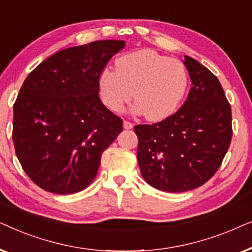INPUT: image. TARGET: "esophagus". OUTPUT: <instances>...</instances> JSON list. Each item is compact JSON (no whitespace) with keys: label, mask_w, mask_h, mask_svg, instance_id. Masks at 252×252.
I'll return each mask as SVG.
<instances>
[{"label":"esophagus","mask_w":252,"mask_h":252,"mask_svg":"<svg viewBox=\"0 0 252 252\" xmlns=\"http://www.w3.org/2000/svg\"><path fill=\"white\" fill-rule=\"evenodd\" d=\"M133 124L130 122H127V120H124V128L125 129H132L133 128Z\"/></svg>","instance_id":"1"}]
</instances>
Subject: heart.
Returning a JSON list of instances; mask_svg holds the SVG:
<instances>
[{"label":"heart","instance_id":"heart-1","mask_svg":"<svg viewBox=\"0 0 252 252\" xmlns=\"http://www.w3.org/2000/svg\"><path fill=\"white\" fill-rule=\"evenodd\" d=\"M188 74L180 61L151 49L125 54L116 61V72L99 75V95L106 108L120 112L134 92L133 112L144 113L149 120L171 116L187 91Z\"/></svg>","mask_w":252,"mask_h":252}]
</instances>
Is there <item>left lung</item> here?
<instances>
[{
  "label": "left lung",
  "instance_id": "left-lung-1",
  "mask_svg": "<svg viewBox=\"0 0 252 252\" xmlns=\"http://www.w3.org/2000/svg\"><path fill=\"white\" fill-rule=\"evenodd\" d=\"M191 88L174 115L153 125H136L137 161L151 187L191 190L211 179L232 140V109L218 78L185 56Z\"/></svg>",
  "mask_w": 252,
  "mask_h": 252
}]
</instances>
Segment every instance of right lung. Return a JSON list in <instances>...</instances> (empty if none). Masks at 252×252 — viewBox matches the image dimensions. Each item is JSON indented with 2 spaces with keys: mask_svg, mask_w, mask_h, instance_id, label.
Segmentation results:
<instances>
[{
  "mask_svg": "<svg viewBox=\"0 0 252 252\" xmlns=\"http://www.w3.org/2000/svg\"><path fill=\"white\" fill-rule=\"evenodd\" d=\"M125 41L102 40L63 49L37 65L13 104L17 158L34 184L54 194L84 190L102 153L123 130L105 108L98 80Z\"/></svg>",
  "mask_w": 252,
  "mask_h": 252,
  "instance_id": "add662e5",
  "label": "right lung"
}]
</instances>
